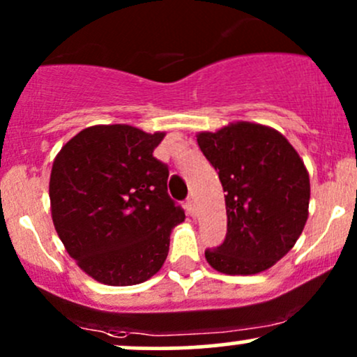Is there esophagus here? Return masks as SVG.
I'll use <instances>...</instances> for the list:
<instances>
[{"instance_id":"esophagus-1","label":"esophagus","mask_w":357,"mask_h":357,"mask_svg":"<svg viewBox=\"0 0 357 357\" xmlns=\"http://www.w3.org/2000/svg\"><path fill=\"white\" fill-rule=\"evenodd\" d=\"M185 206H186V211L191 215V217H195V215H197V208H195V199L193 198H191V197L188 198Z\"/></svg>"}]
</instances>
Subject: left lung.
Here are the masks:
<instances>
[{"label": "left lung", "mask_w": 357, "mask_h": 357, "mask_svg": "<svg viewBox=\"0 0 357 357\" xmlns=\"http://www.w3.org/2000/svg\"><path fill=\"white\" fill-rule=\"evenodd\" d=\"M225 191L227 236L205 257L225 274L271 268L298 241L308 218L310 179L291 144L274 128L237 121L197 135Z\"/></svg>", "instance_id": "1"}]
</instances>
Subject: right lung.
Wrapping results in <instances>:
<instances>
[{"label":"right lung","mask_w":357,"mask_h":357,"mask_svg":"<svg viewBox=\"0 0 357 357\" xmlns=\"http://www.w3.org/2000/svg\"><path fill=\"white\" fill-rule=\"evenodd\" d=\"M164 132L95 125L61 149L49 183L59 238L86 274L109 287L147 281L162 268L185 210L167 195Z\"/></svg>","instance_id":"obj_1"}]
</instances>
